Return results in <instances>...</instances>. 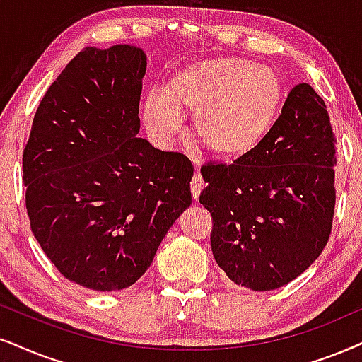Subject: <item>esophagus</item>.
<instances>
[{
    "instance_id": "34e87169",
    "label": "esophagus",
    "mask_w": 362,
    "mask_h": 362,
    "mask_svg": "<svg viewBox=\"0 0 362 362\" xmlns=\"http://www.w3.org/2000/svg\"><path fill=\"white\" fill-rule=\"evenodd\" d=\"M204 187H205V184H204L202 175H200V173H195L194 178H192V182H190V192H192V197H194V200L199 199L200 192H202Z\"/></svg>"
}]
</instances>
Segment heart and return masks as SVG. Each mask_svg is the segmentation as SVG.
I'll list each match as a JSON object with an SVG mask.
<instances>
[{"label": "heart", "instance_id": "obj_1", "mask_svg": "<svg viewBox=\"0 0 362 362\" xmlns=\"http://www.w3.org/2000/svg\"><path fill=\"white\" fill-rule=\"evenodd\" d=\"M284 100L281 76L245 58H212L177 70L150 98L144 120L158 136L178 130V115H194L197 144L214 158L235 162L262 144Z\"/></svg>", "mask_w": 362, "mask_h": 362}]
</instances>
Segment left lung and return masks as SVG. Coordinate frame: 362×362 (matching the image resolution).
<instances>
[{"label":"left lung","instance_id":"left-lung-1","mask_svg":"<svg viewBox=\"0 0 362 362\" xmlns=\"http://www.w3.org/2000/svg\"><path fill=\"white\" fill-rule=\"evenodd\" d=\"M336 139L326 103L308 83L289 91L262 144L207 163L199 200L212 215L215 262L237 286L272 291L299 277L332 228Z\"/></svg>","mask_w":362,"mask_h":362}]
</instances>
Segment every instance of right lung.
<instances>
[{"mask_svg": "<svg viewBox=\"0 0 362 362\" xmlns=\"http://www.w3.org/2000/svg\"><path fill=\"white\" fill-rule=\"evenodd\" d=\"M145 71L141 48H83L41 98L23 152L31 232L86 289L139 281L192 204L190 160L136 136Z\"/></svg>", "mask_w": 362, "mask_h": 362, "instance_id": "obj_1", "label": "right lung"}]
</instances>
